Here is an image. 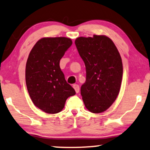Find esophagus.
<instances>
[{
  "label": "esophagus",
  "mask_w": 150,
  "mask_h": 150,
  "mask_svg": "<svg viewBox=\"0 0 150 150\" xmlns=\"http://www.w3.org/2000/svg\"><path fill=\"white\" fill-rule=\"evenodd\" d=\"M73 87H74V89H75V91L76 92V93H79V90H80L79 85H76V84H75V85H73Z\"/></svg>",
  "instance_id": "1"
}]
</instances>
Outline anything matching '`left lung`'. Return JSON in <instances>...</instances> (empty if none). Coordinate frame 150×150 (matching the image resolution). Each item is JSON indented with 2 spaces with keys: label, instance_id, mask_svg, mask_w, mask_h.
Here are the masks:
<instances>
[{
  "label": "left lung",
  "instance_id": "obj_1",
  "mask_svg": "<svg viewBox=\"0 0 150 150\" xmlns=\"http://www.w3.org/2000/svg\"><path fill=\"white\" fill-rule=\"evenodd\" d=\"M75 44L86 67V81L81 93L85 107L93 113L107 110L117 97L123 65L120 54L109 38L80 37Z\"/></svg>",
  "mask_w": 150,
  "mask_h": 150
}]
</instances>
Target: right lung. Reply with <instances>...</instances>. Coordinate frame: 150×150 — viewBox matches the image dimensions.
Returning <instances> with one entry per match:
<instances>
[{
  "instance_id": "add662e5",
  "label": "right lung",
  "mask_w": 150,
  "mask_h": 150,
  "mask_svg": "<svg viewBox=\"0 0 150 150\" xmlns=\"http://www.w3.org/2000/svg\"><path fill=\"white\" fill-rule=\"evenodd\" d=\"M71 44V39L64 37L44 38L28 55L25 71L28 92L35 106L46 113L61 111L67 98L76 94L59 66Z\"/></svg>"
}]
</instances>
